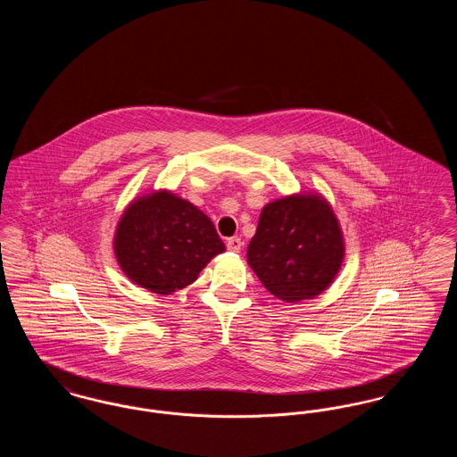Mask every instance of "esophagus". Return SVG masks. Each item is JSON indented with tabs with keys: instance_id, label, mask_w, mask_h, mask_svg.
<instances>
[{
	"instance_id": "34e87169",
	"label": "esophagus",
	"mask_w": 457,
	"mask_h": 457,
	"mask_svg": "<svg viewBox=\"0 0 457 457\" xmlns=\"http://www.w3.org/2000/svg\"><path fill=\"white\" fill-rule=\"evenodd\" d=\"M226 246H228V250L238 253L239 250H241V246H243V241H241V238H238V237H233V238H228Z\"/></svg>"
}]
</instances>
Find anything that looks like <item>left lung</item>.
I'll return each mask as SVG.
<instances>
[{
  "mask_svg": "<svg viewBox=\"0 0 457 457\" xmlns=\"http://www.w3.org/2000/svg\"><path fill=\"white\" fill-rule=\"evenodd\" d=\"M246 259L265 289L286 303L326 291L345 259L337 218L320 195H289L262 209Z\"/></svg>",
  "mask_w": 457,
  "mask_h": 457,
  "instance_id": "obj_1",
  "label": "left lung"
}]
</instances>
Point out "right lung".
<instances>
[{
    "label": "right lung",
    "instance_id": "obj_1",
    "mask_svg": "<svg viewBox=\"0 0 457 457\" xmlns=\"http://www.w3.org/2000/svg\"><path fill=\"white\" fill-rule=\"evenodd\" d=\"M224 250L212 220L166 190L133 200L114 235L121 270L157 295H171L194 283Z\"/></svg>",
    "mask_w": 457,
    "mask_h": 457
}]
</instances>
